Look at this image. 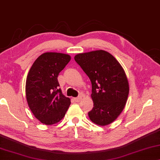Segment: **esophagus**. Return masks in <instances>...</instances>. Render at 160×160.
Instances as JSON below:
<instances>
[{"label": "esophagus", "instance_id": "esophagus-1", "mask_svg": "<svg viewBox=\"0 0 160 160\" xmlns=\"http://www.w3.org/2000/svg\"><path fill=\"white\" fill-rule=\"evenodd\" d=\"M81 98H82V97H81V96H79V97L74 98L73 99H74V101H75V102H79L81 100Z\"/></svg>", "mask_w": 160, "mask_h": 160}]
</instances>
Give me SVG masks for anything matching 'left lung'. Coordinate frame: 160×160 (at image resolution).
<instances>
[{
  "mask_svg": "<svg viewBox=\"0 0 160 160\" xmlns=\"http://www.w3.org/2000/svg\"><path fill=\"white\" fill-rule=\"evenodd\" d=\"M75 62L88 76L92 84L93 108L90 120L105 126L113 122L121 114L129 94V83L118 61L106 51L78 53Z\"/></svg>",
  "mask_w": 160,
  "mask_h": 160,
  "instance_id": "left-lung-1",
  "label": "left lung"
}]
</instances>
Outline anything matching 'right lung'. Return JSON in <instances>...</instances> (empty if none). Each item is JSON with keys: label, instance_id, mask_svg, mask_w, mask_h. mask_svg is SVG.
I'll list each match as a JSON object with an SVG mask.
<instances>
[{"label": "right lung", "instance_id": "1", "mask_svg": "<svg viewBox=\"0 0 160 160\" xmlns=\"http://www.w3.org/2000/svg\"><path fill=\"white\" fill-rule=\"evenodd\" d=\"M71 57L56 52L42 53L29 71L26 80V98L34 116L42 124L51 125L64 118L70 105L59 88L57 78Z\"/></svg>", "mask_w": 160, "mask_h": 160}]
</instances>
